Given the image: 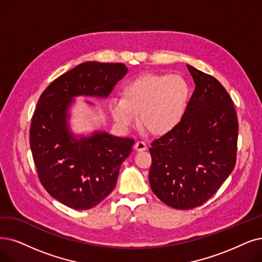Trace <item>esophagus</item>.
I'll list each match as a JSON object with an SVG mask.
<instances>
[{
  "mask_svg": "<svg viewBox=\"0 0 262 262\" xmlns=\"http://www.w3.org/2000/svg\"><path fill=\"white\" fill-rule=\"evenodd\" d=\"M146 148H147V145H146V143L143 141H138L134 145V149L137 151H142V150H145Z\"/></svg>",
  "mask_w": 262,
  "mask_h": 262,
  "instance_id": "1",
  "label": "esophagus"
}]
</instances>
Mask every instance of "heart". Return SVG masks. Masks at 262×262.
I'll list each match as a JSON object with an SVG mask.
<instances>
[{
    "instance_id": "1",
    "label": "heart",
    "mask_w": 262,
    "mask_h": 262,
    "mask_svg": "<svg viewBox=\"0 0 262 262\" xmlns=\"http://www.w3.org/2000/svg\"><path fill=\"white\" fill-rule=\"evenodd\" d=\"M189 99V87L179 75L146 74L125 83L122 99L111 103L119 122L129 125L141 114L144 128L155 135L171 131L184 116Z\"/></svg>"
}]
</instances>
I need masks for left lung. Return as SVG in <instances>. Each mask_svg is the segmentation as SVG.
Masks as SVG:
<instances>
[{
	"label": "left lung",
	"mask_w": 262,
	"mask_h": 262,
	"mask_svg": "<svg viewBox=\"0 0 262 262\" xmlns=\"http://www.w3.org/2000/svg\"><path fill=\"white\" fill-rule=\"evenodd\" d=\"M195 83L181 121L150 144L149 183L179 210L200 206L234 169L238 122L233 101L212 75L187 66Z\"/></svg>",
	"instance_id": "obj_1"
}]
</instances>
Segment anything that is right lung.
<instances>
[{
  "instance_id": "right-lung-1",
  "label": "right lung",
  "mask_w": 262,
  "mask_h": 262,
  "mask_svg": "<svg viewBox=\"0 0 262 262\" xmlns=\"http://www.w3.org/2000/svg\"><path fill=\"white\" fill-rule=\"evenodd\" d=\"M125 73L123 63L83 62L52 81L37 101L30 124L37 176L52 198L74 210H89L113 191L134 140L102 132L76 141L67 127L71 99L107 97Z\"/></svg>"
}]
</instances>
